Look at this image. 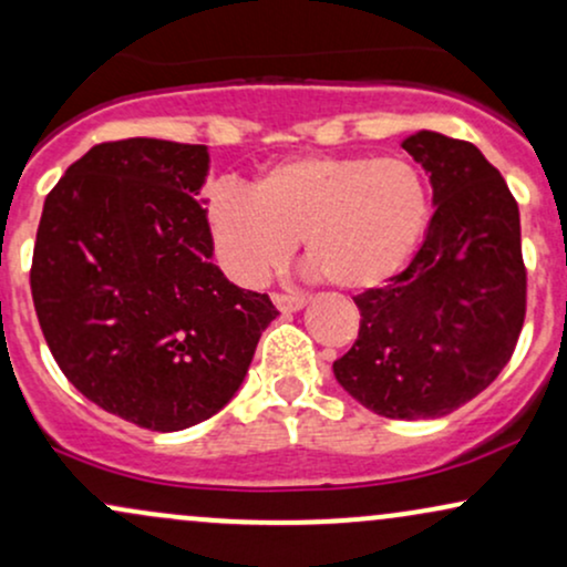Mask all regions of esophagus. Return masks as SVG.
I'll return each mask as SVG.
<instances>
[{
	"label": "esophagus",
	"mask_w": 567,
	"mask_h": 567,
	"mask_svg": "<svg viewBox=\"0 0 567 567\" xmlns=\"http://www.w3.org/2000/svg\"><path fill=\"white\" fill-rule=\"evenodd\" d=\"M271 301H275L277 309H282V311H298V309H303L309 298L301 296V292H275V296H271Z\"/></svg>",
	"instance_id": "34e87169"
}]
</instances>
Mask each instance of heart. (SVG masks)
I'll return each instance as SVG.
<instances>
[{
    "label": "heart",
    "mask_w": 567,
    "mask_h": 567,
    "mask_svg": "<svg viewBox=\"0 0 567 567\" xmlns=\"http://www.w3.org/2000/svg\"><path fill=\"white\" fill-rule=\"evenodd\" d=\"M431 210V184L414 161L311 153L269 166L248 195L218 187L208 224L237 282L261 285L301 237L309 261L332 285L370 290L404 269Z\"/></svg>",
    "instance_id": "b5f03b06"
}]
</instances>
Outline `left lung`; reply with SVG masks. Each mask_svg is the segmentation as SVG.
Returning a JSON list of instances; mask_svg holds the SVG:
<instances>
[{
  "label": "left lung",
  "instance_id": "8db88e82",
  "mask_svg": "<svg viewBox=\"0 0 567 567\" xmlns=\"http://www.w3.org/2000/svg\"><path fill=\"white\" fill-rule=\"evenodd\" d=\"M401 147L431 174L435 214L412 264L353 298L357 343L332 370L370 412L431 420L486 391L513 359L528 275L517 200L481 150L435 132Z\"/></svg>",
  "mask_w": 567,
  "mask_h": 567
}]
</instances>
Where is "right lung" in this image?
<instances>
[{
  "label": "right lung",
  "mask_w": 567,
  "mask_h": 567,
  "mask_svg": "<svg viewBox=\"0 0 567 567\" xmlns=\"http://www.w3.org/2000/svg\"><path fill=\"white\" fill-rule=\"evenodd\" d=\"M206 145L102 142L47 195L31 261L44 340L89 401L147 431L214 417L277 317L210 261Z\"/></svg>",
  "instance_id": "obj_1"
}]
</instances>
